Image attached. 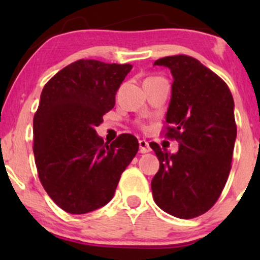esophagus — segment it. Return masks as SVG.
Instances as JSON below:
<instances>
[{"instance_id":"esophagus-1","label":"esophagus","mask_w":260,"mask_h":260,"mask_svg":"<svg viewBox=\"0 0 260 260\" xmlns=\"http://www.w3.org/2000/svg\"><path fill=\"white\" fill-rule=\"evenodd\" d=\"M151 149L150 147H149V143L147 142V140H139V151L140 153L145 154V153H149Z\"/></svg>"}]
</instances>
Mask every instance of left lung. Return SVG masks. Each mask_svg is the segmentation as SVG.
Instances as JSON below:
<instances>
[{"label":"left lung","instance_id":"left-lung-1","mask_svg":"<svg viewBox=\"0 0 260 260\" xmlns=\"http://www.w3.org/2000/svg\"><path fill=\"white\" fill-rule=\"evenodd\" d=\"M154 64L174 77L165 136L180 143L176 154L150 143L160 161L151 180L154 201L170 215L193 219L215 204L229 178L237 136L234 98L217 74L190 56Z\"/></svg>","mask_w":260,"mask_h":260}]
</instances>
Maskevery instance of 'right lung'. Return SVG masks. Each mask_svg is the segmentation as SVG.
Masks as SVG:
<instances>
[{"instance_id": "right-lung-1", "label": "right lung", "mask_w": 260, "mask_h": 260, "mask_svg": "<svg viewBox=\"0 0 260 260\" xmlns=\"http://www.w3.org/2000/svg\"><path fill=\"white\" fill-rule=\"evenodd\" d=\"M132 64L78 59L46 83L34 115L39 180L50 198L70 214L107 204L122 172L139 149L132 134L104 143L95 128L115 106V95Z\"/></svg>"}]
</instances>
